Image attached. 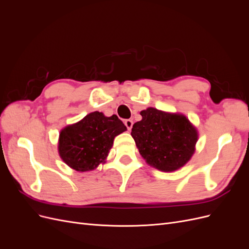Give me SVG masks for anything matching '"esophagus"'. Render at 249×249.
Masks as SVG:
<instances>
[{"label": "esophagus", "mask_w": 249, "mask_h": 249, "mask_svg": "<svg viewBox=\"0 0 249 249\" xmlns=\"http://www.w3.org/2000/svg\"><path fill=\"white\" fill-rule=\"evenodd\" d=\"M124 124H125V126L127 127V130L131 131L132 126H133V120H131V119H125V120H124Z\"/></svg>", "instance_id": "1"}]
</instances>
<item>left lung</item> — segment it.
Segmentation results:
<instances>
[{
	"label": "left lung",
	"mask_w": 249,
	"mask_h": 249,
	"mask_svg": "<svg viewBox=\"0 0 249 249\" xmlns=\"http://www.w3.org/2000/svg\"><path fill=\"white\" fill-rule=\"evenodd\" d=\"M133 124L132 137L145 162L164 172L176 171L191 160L198 131L183 113L148 107Z\"/></svg>",
	"instance_id": "obj_1"
}]
</instances>
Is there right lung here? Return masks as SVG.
<instances>
[{
  "instance_id": "right-lung-1",
  "label": "right lung",
  "mask_w": 249,
  "mask_h": 249,
  "mask_svg": "<svg viewBox=\"0 0 249 249\" xmlns=\"http://www.w3.org/2000/svg\"><path fill=\"white\" fill-rule=\"evenodd\" d=\"M126 131L116 115L94 111L60 131L58 153L62 161L79 172L94 170L106 163L114 138Z\"/></svg>"
}]
</instances>
